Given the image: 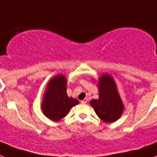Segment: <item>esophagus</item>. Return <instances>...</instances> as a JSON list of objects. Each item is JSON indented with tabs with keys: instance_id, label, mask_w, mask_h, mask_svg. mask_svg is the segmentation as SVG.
I'll use <instances>...</instances> for the list:
<instances>
[{
	"instance_id": "34e87169",
	"label": "esophagus",
	"mask_w": 157,
	"mask_h": 157,
	"mask_svg": "<svg viewBox=\"0 0 157 157\" xmlns=\"http://www.w3.org/2000/svg\"><path fill=\"white\" fill-rule=\"evenodd\" d=\"M87 102H88V98H84V99H83L82 101H81V102H82V104L87 103Z\"/></svg>"
}]
</instances>
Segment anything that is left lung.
Masks as SVG:
<instances>
[{"label": "left lung", "instance_id": "8db88e82", "mask_svg": "<svg viewBox=\"0 0 157 157\" xmlns=\"http://www.w3.org/2000/svg\"><path fill=\"white\" fill-rule=\"evenodd\" d=\"M98 99L90 101V105L97 116L105 122H113L121 117L124 105L119 97L114 79L109 74H103L98 78Z\"/></svg>", "mask_w": 157, "mask_h": 157}]
</instances>
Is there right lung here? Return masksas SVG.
I'll list each match as a JSON object with an SVG mask.
<instances>
[{
	"mask_svg": "<svg viewBox=\"0 0 157 157\" xmlns=\"http://www.w3.org/2000/svg\"><path fill=\"white\" fill-rule=\"evenodd\" d=\"M66 86V78L62 75L52 78L48 84L41 109L44 116L51 120H61L68 115L70 109L79 103L78 99L68 96Z\"/></svg>",
	"mask_w": 157,
	"mask_h": 157,
	"instance_id": "add662e5",
	"label": "right lung"
}]
</instances>
